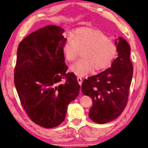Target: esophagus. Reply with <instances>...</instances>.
Masks as SVG:
<instances>
[{"label": "esophagus", "instance_id": "34e87169", "mask_svg": "<svg viewBox=\"0 0 148 148\" xmlns=\"http://www.w3.org/2000/svg\"><path fill=\"white\" fill-rule=\"evenodd\" d=\"M77 82H78V84H79V86H82V77H77Z\"/></svg>", "mask_w": 148, "mask_h": 148}]
</instances>
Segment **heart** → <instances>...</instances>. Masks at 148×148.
<instances>
[{
  "label": "heart",
  "mask_w": 148,
  "mask_h": 148,
  "mask_svg": "<svg viewBox=\"0 0 148 148\" xmlns=\"http://www.w3.org/2000/svg\"><path fill=\"white\" fill-rule=\"evenodd\" d=\"M64 58L74 62L82 51L81 59L70 67L78 76H84L92 71L107 68L116 57V45L98 29L81 28L70 35L62 47Z\"/></svg>",
  "instance_id": "obj_1"
}]
</instances>
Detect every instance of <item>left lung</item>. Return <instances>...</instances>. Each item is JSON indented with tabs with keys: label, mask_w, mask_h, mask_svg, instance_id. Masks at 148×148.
Instances as JSON below:
<instances>
[{
	"label": "left lung",
	"mask_w": 148,
	"mask_h": 148,
	"mask_svg": "<svg viewBox=\"0 0 148 148\" xmlns=\"http://www.w3.org/2000/svg\"><path fill=\"white\" fill-rule=\"evenodd\" d=\"M118 56L110 68L84 80L82 91L91 97L92 106L89 116L92 121L104 124L116 119L126 106L133 66L130 60L131 47L122 37L116 38Z\"/></svg>",
	"instance_id": "1"
}]
</instances>
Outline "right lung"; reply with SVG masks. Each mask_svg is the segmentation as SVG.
Segmentation results:
<instances>
[{"label":"right lung","mask_w":148,"mask_h":148,"mask_svg":"<svg viewBox=\"0 0 148 148\" xmlns=\"http://www.w3.org/2000/svg\"><path fill=\"white\" fill-rule=\"evenodd\" d=\"M64 32L60 27L47 25L28 35L17 48V94L29 118L44 128H54L64 121L67 106L79 91L76 75L66 73ZM64 78L66 82L62 83Z\"/></svg>","instance_id":"add662e5"}]
</instances>
